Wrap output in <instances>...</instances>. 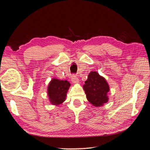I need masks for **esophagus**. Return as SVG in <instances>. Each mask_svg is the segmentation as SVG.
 <instances>
[{"mask_svg": "<svg viewBox=\"0 0 150 150\" xmlns=\"http://www.w3.org/2000/svg\"><path fill=\"white\" fill-rule=\"evenodd\" d=\"M71 81H72V83H73L74 84H77L79 83V79L77 78L76 76H73L71 78Z\"/></svg>", "mask_w": 150, "mask_h": 150, "instance_id": "34e87169", "label": "esophagus"}]
</instances>
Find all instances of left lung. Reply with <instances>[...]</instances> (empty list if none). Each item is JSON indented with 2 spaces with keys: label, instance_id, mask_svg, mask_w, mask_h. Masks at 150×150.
<instances>
[{
  "label": "left lung",
  "instance_id": "8db88e82",
  "mask_svg": "<svg viewBox=\"0 0 150 150\" xmlns=\"http://www.w3.org/2000/svg\"><path fill=\"white\" fill-rule=\"evenodd\" d=\"M83 89L88 101L96 107L103 106L108 101V93L110 87L106 79L97 72L92 71L85 81Z\"/></svg>",
  "mask_w": 150,
  "mask_h": 150
}]
</instances>
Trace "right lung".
I'll return each mask as SVG.
<instances>
[{"label": "right lung", "mask_w": 150, "mask_h": 150, "mask_svg": "<svg viewBox=\"0 0 150 150\" xmlns=\"http://www.w3.org/2000/svg\"><path fill=\"white\" fill-rule=\"evenodd\" d=\"M70 86L71 84L67 81L52 79L47 88L48 96L51 104L59 105L64 102Z\"/></svg>", "instance_id": "1"}]
</instances>
